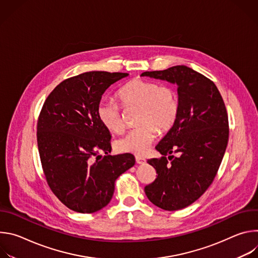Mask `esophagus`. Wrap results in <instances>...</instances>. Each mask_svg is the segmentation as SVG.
Wrapping results in <instances>:
<instances>
[{"label":"esophagus","instance_id":"1","mask_svg":"<svg viewBox=\"0 0 258 258\" xmlns=\"http://www.w3.org/2000/svg\"><path fill=\"white\" fill-rule=\"evenodd\" d=\"M136 162H137L138 164H143V163H145V162H146V160H145V158H144V157L136 156Z\"/></svg>","mask_w":258,"mask_h":258}]
</instances>
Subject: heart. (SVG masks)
I'll return each instance as SVG.
<instances>
[{
    "mask_svg": "<svg viewBox=\"0 0 258 258\" xmlns=\"http://www.w3.org/2000/svg\"><path fill=\"white\" fill-rule=\"evenodd\" d=\"M123 107H139V127L130 131L116 143L122 153L143 155L156 138L157 132H168L178 115V97L174 89L160 86L157 82L134 79L122 86L117 94ZM100 122L110 132L120 133L123 120L120 107L113 102H101L97 109Z\"/></svg>",
    "mask_w": 258,
    "mask_h": 258,
    "instance_id": "obj_1",
    "label": "heart"
}]
</instances>
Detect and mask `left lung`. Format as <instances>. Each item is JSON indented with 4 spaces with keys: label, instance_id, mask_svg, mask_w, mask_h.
<instances>
[{
    "label": "left lung",
    "instance_id": "1",
    "mask_svg": "<svg viewBox=\"0 0 258 258\" xmlns=\"http://www.w3.org/2000/svg\"><path fill=\"white\" fill-rule=\"evenodd\" d=\"M141 76L177 86V119L155 147L162 157L147 161L157 175L145 187V193L164 210L182 209L204 194L222 163L229 141L227 109L214 83L188 66L146 71ZM172 153L180 156L174 158Z\"/></svg>",
    "mask_w": 258,
    "mask_h": 258
}]
</instances>
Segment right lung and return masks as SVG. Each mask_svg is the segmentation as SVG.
<instances>
[{
	"label": "right lung",
	"instance_id": "add662e5",
	"mask_svg": "<svg viewBox=\"0 0 258 258\" xmlns=\"http://www.w3.org/2000/svg\"><path fill=\"white\" fill-rule=\"evenodd\" d=\"M127 76L82 73L60 83L43 105L36 133L43 170L52 192L73 211L93 213L105 207L116 178L135 165L130 153L109 155L111 136L97 114L105 91Z\"/></svg>",
	"mask_w": 258,
	"mask_h": 258
}]
</instances>
